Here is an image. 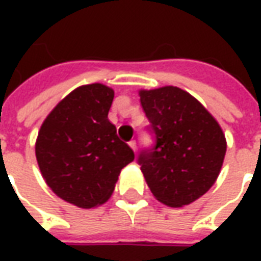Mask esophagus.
Listing matches in <instances>:
<instances>
[{
	"label": "esophagus",
	"mask_w": 261,
	"mask_h": 261,
	"mask_svg": "<svg viewBox=\"0 0 261 261\" xmlns=\"http://www.w3.org/2000/svg\"><path fill=\"white\" fill-rule=\"evenodd\" d=\"M128 145H130V148H131V149H133V151H136V148H137L136 140H131V141L128 142Z\"/></svg>",
	"instance_id": "esophagus-1"
}]
</instances>
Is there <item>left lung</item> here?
<instances>
[{
    "label": "left lung",
    "mask_w": 261,
    "mask_h": 261,
    "mask_svg": "<svg viewBox=\"0 0 261 261\" xmlns=\"http://www.w3.org/2000/svg\"><path fill=\"white\" fill-rule=\"evenodd\" d=\"M140 100L156 142L138 156L149 190L168 207L189 205L213 187L226 152L218 121L177 86L141 89Z\"/></svg>",
    "instance_id": "1"
}]
</instances>
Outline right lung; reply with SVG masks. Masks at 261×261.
<instances>
[{
	"label": "right lung",
	"instance_id": "add662e5",
	"mask_svg": "<svg viewBox=\"0 0 261 261\" xmlns=\"http://www.w3.org/2000/svg\"><path fill=\"white\" fill-rule=\"evenodd\" d=\"M114 91L78 86L48 113L39 130L36 159L47 186L64 201L93 208L112 196L134 152L108 119Z\"/></svg>",
	"mask_w": 261,
	"mask_h": 261
}]
</instances>
